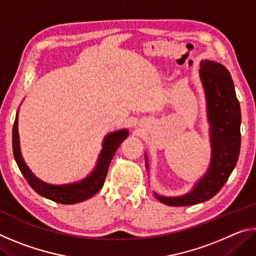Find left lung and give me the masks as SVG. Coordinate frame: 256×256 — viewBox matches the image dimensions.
Listing matches in <instances>:
<instances>
[{
    "label": "left lung",
    "mask_w": 256,
    "mask_h": 256,
    "mask_svg": "<svg viewBox=\"0 0 256 256\" xmlns=\"http://www.w3.org/2000/svg\"><path fill=\"white\" fill-rule=\"evenodd\" d=\"M200 68L210 124L211 162L204 176L190 193L176 198L154 193L157 200L172 206H192L210 200L229 178L240 156L242 115L230 73L220 63L209 60H202ZM146 166L149 167L146 156Z\"/></svg>",
    "instance_id": "1"
}]
</instances>
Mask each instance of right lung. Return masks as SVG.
Listing matches in <instances>:
<instances>
[{
    "label": "right lung",
    "instance_id": "1",
    "mask_svg": "<svg viewBox=\"0 0 256 256\" xmlns=\"http://www.w3.org/2000/svg\"><path fill=\"white\" fill-rule=\"evenodd\" d=\"M128 131L125 128L107 134V136L104 138L102 150L100 154H99L94 170L84 180L66 185H52L44 183L40 178H37L32 174V170H29L27 164H26L20 151L18 112H16L14 130H12V148H14V159L20 172H22L24 178L27 180L28 184L40 196L50 198V200L54 202L62 203V204H74V203L88 200V198L94 196L102 188L108 172V167H110L112 159L114 157L115 151L118 149L120 144L128 138Z\"/></svg>",
    "mask_w": 256,
    "mask_h": 256
}]
</instances>
